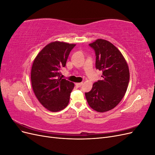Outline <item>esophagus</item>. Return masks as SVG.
Here are the masks:
<instances>
[{
	"instance_id": "34e87169",
	"label": "esophagus",
	"mask_w": 155,
	"mask_h": 155,
	"mask_svg": "<svg viewBox=\"0 0 155 155\" xmlns=\"http://www.w3.org/2000/svg\"><path fill=\"white\" fill-rule=\"evenodd\" d=\"M83 85V83H76V85L78 87H80L81 85Z\"/></svg>"
}]
</instances>
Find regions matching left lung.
Here are the masks:
<instances>
[{"instance_id": "1", "label": "left lung", "mask_w": 155, "mask_h": 155, "mask_svg": "<svg viewBox=\"0 0 155 155\" xmlns=\"http://www.w3.org/2000/svg\"><path fill=\"white\" fill-rule=\"evenodd\" d=\"M89 46L95 51L96 68L102 71V76L85 96L92 109L104 112L113 109L124 97L129 81V67L120 50L109 41L99 39Z\"/></svg>"}]
</instances>
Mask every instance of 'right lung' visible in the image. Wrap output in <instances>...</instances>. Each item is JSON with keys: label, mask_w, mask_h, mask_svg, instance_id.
Wrapping results in <instances>:
<instances>
[{"label": "right lung", "mask_w": 155, "mask_h": 155, "mask_svg": "<svg viewBox=\"0 0 155 155\" xmlns=\"http://www.w3.org/2000/svg\"><path fill=\"white\" fill-rule=\"evenodd\" d=\"M76 46L55 41L46 45L33 63L31 81L35 95L46 109L58 112L66 107L74 84L61 77L71 50Z\"/></svg>", "instance_id": "right-lung-1"}]
</instances>
